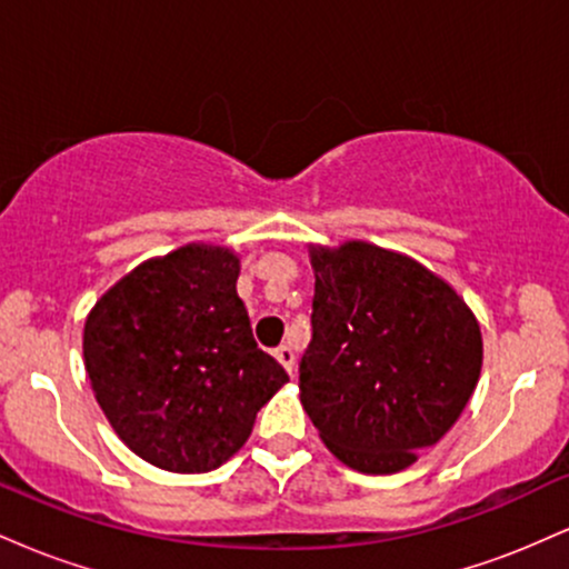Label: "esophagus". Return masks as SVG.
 <instances>
[{
    "label": "esophagus",
    "instance_id": "obj_1",
    "mask_svg": "<svg viewBox=\"0 0 569 569\" xmlns=\"http://www.w3.org/2000/svg\"><path fill=\"white\" fill-rule=\"evenodd\" d=\"M276 358L283 363V369L289 371V375H293V361H297V356H293L291 345H280V348L276 350Z\"/></svg>",
    "mask_w": 569,
    "mask_h": 569
}]
</instances>
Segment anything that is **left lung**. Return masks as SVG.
Returning a JSON list of instances; mask_svg holds the SVG:
<instances>
[{"instance_id": "1", "label": "left lung", "mask_w": 569, "mask_h": 569, "mask_svg": "<svg viewBox=\"0 0 569 569\" xmlns=\"http://www.w3.org/2000/svg\"><path fill=\"white\" fill-rule=\"evenodd\" d=\"M312 339L299 398L331 455L396 473L455 426L481 375V331L449 283L403 253L310 248Z\"/></svg>"}]
</instances>
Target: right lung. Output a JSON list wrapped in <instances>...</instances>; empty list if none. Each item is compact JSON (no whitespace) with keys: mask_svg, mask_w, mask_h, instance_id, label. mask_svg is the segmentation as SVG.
Listing matches in <instances>:
<instances>
[{"mask_svg":"<svg viewBox=\"0 0 569 569\" xmlns=\"http://www.w3.org/2000/svg\"><path fill=\"white\" fill-rule=\"evenodd\" d=\"M238 272L230 248L181 246L117 280L84 321L98 407L162 471L206 473L230 460L289 382L253 339Z\"/></svg>","mask_w":569,"mask_h":569,"instance_id":"obj_1","label":"right lung"}]
</instances>
